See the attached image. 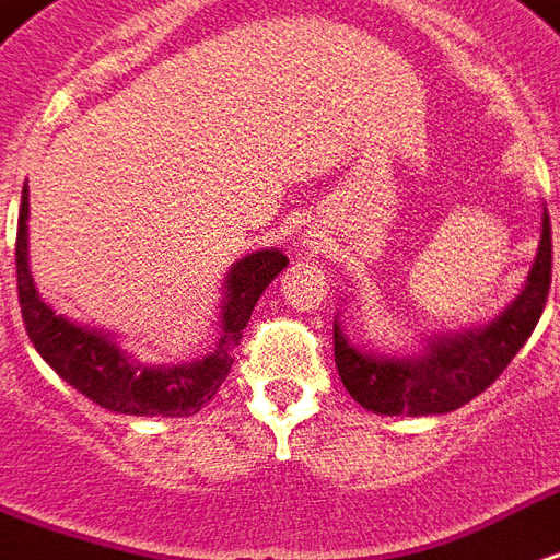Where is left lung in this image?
I'll return each instance as SVG.
<instances>
[{
  "mask_svg": "<svg viewBox=\"0 0 560 560\" xmlns=\"http://www.w3.org/2000/svg\"><path fill=\"white\" fill-rule=\"evenodd\" d=\"M552 284V225L544 213L540 252L528 272L525 291L516 296L499 320L478 332L454 335L430 343L421 359H380L364 355L343 338L335 323V368L343 388L380 416H439L469 404L523 350L528 335L540 320Z\"/></svg>",
  "mask_w": 560,
  "mask_h": 560,
  "instance_id": "obj_1",
  "label": "left lung"
}]
</instances>
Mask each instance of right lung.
I'll use <instances>...</instances> for the list:
<instances>
[{
	"instance_id": "1",
	"label": "right lung",
	"mask_w": 560,
	"mask_h": 560,
	"mask_svg": "<svg viewBox=\"0 0 560 560\" xmlns=\"http://www.w3.org/2000/svg\"><path fill=\"white\" fill-rule=\"evenodd\" d=\"M26 219H28V189L23 186V205L16 219V296L26 332L35 343L40 359L70 383L77 392L91 397L94 404L112 412L127 416H192L217 395L219 385L225 383L228 371L234 364L243 329L255 312V302L288 258L267 248L255 252L231 269L228 276V300L222 308V338L217 350L192 364L177 368H144L106 335L89 332L77 323L65 320L37 296L32 284L26 258Z\"/></svg>"
}]
</instances>
